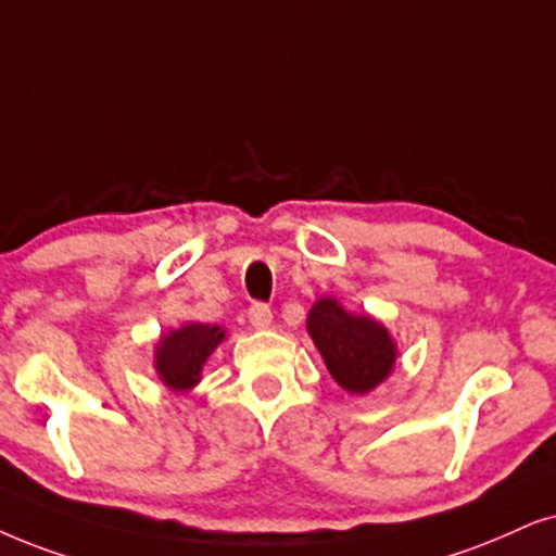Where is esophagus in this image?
Instances as JSON below:
<instances>
[{"label": "esophagus", "mask_w": 556, "mask_h": 556, "mask_svg": "<svg viewBox=\"0 0 556 556\" xmlns=\"http://www.w3.org/2000/svg\"><path fill=\"white\" fill-rule=\"evenodd\" d=\"M249 320L256 330L269 328L271 326V307L264 305V302H254V305L249 307Z\"/></svg>", "instance_id": "1"}]
</instances>
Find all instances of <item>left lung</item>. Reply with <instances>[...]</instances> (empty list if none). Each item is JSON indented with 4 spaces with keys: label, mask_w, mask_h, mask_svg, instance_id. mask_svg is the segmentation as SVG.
Listing matches in <instances>:
<instances>
[{
    "label": "left lung",
    "mask_w": 556,
    "mask_h": 556,
    "mask_svg": "<svg viewBox=\"0 0 556 556\" xmlns=\"http://www.w3.org/2000/svg\"><path fill=\"white\" fill-rule=\"evenodd\" d=\"M307 333L330 377L351 395H367L395 367L397 346L390 330L369 315L349 313L336 298H320L311 307Z\"/></svg>",
    "instance_id": "left-lung-1"
}]
</instances>
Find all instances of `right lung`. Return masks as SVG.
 <instances>
[{
	"label": "right lung",
	"mask_w": 556,
	"mask_h": 556,
	"mask_svg": "<svg viewBox=\"0 0 556 556\" xmlns=\"http://www.w3.org/2000/svg\"><path fill=\"white\" fill-rule=\"evenodd\" d=\"M226 339V328L210 323H185L161 336L153 351V367L161 382L174 392L192 390L202 377L207 356Z\"/></svg>",
	"instance_id": "obj_1"
}]
</instances>
